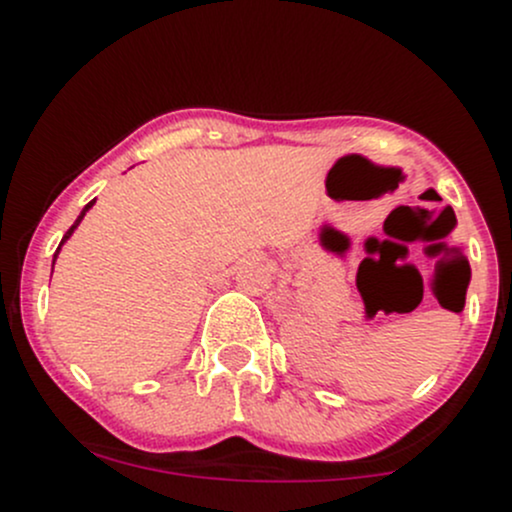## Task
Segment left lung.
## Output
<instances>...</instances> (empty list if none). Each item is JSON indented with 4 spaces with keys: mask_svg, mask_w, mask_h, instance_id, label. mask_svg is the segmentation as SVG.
<instances>
[{
    "mask_svg": "<svg viewBox=\"0 0 512 512\" xmlns=\"http://www.w3.org/2000/svg\"><path fill=\"white\" fill-rule=\"evenodd\" d=\"M467 267H469V264H467ZM464 291H467V289H464Z\"/></svg>",
    "mask_w": 512,
    "mask_h": 512,
    "instance_id": "obj_1",
    "label": "left lung"
}]
</instances>
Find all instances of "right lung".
<instances>
[{"label": "right lung", "instance_id": "right-lung-1", "mask_svg": "<svg viewBox=\"0 0 512 512\" xmlns=\"http://www.w3.org/2000/svg\"><path fill=\"white\" fill-rule=\"evenodd\" d=\"M93 204H96V199H93V202H88V204H86V207H84V211H81V214H79V219H76V221H74V226H72V228H69V231H67V233H64V238H62L60 248H62V245H64V240H67L69 236H72V233H74V228H76V226H79V223H81V219H84V216H86V211H88V209H91V207H93ZM60 248H57V252H55V257H52V267H55V260H57V255H60Z\"/></svg>", "mask_w": 512, "mask_h": 512}]
</instances>
